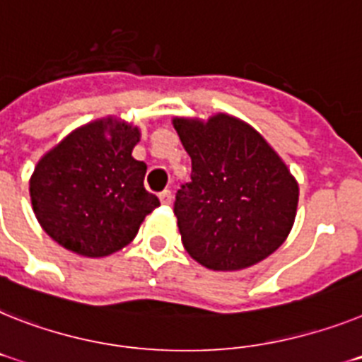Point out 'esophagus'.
<instances>
[{
	"label": "esophagus",
	"instance_id": "esophagus-1",
	"mask_svg": "<svg viewBox=\"0 0 362 362\" xmlns=\"http://www.w3.org/2000/svg\"><path fill=\"white\" fill-rule=\"evenodd\" d=\"M160 200H162V204H171L173 202V193L169 189H163L162 193H160Z\"/></svg>",
	"mask_w": 362,
	"mask_h": 362
}]
</instances>
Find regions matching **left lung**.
Instances as JSON below:
<instances>
[{
  "mask_svg": "<svg viewBox=\"0 0 362 362\" xmlns=\"http://www.w3.org/2000/svg\"><path fill=\"white\" fill-rule=\"evenodd\" d=\"M173 124L191 156V182L175 199L187 254L206 269L241 270L278 250L294 224L298 184L274 148L228 114Z\"/></svg>",
  "mask_w": 362,
  "mask_h": 362,
  "instance_id": "left-lung-1",
  "label": "left lung"
}]
</instances>
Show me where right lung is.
I'll return each instance as SVG.
<instances>
[{"mask_svg":"<svg viewBox=\"0 0 362 362\" xmlns=\"http://www.w3.org/2000/svg\"><path fill=\"white\" fill-rule=\"evenodd\" d=\"M139 129L114 117L97 119L53 147L29 182L40 226L64 248L86 257L127 247L154 208L144 186L147 165L132 158Z\"/></svg>","mask_w":362,"mask_h":362,"instance_id":"right-lung-1","label":"right lung"}]
</instances>
